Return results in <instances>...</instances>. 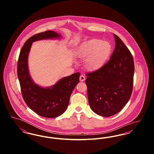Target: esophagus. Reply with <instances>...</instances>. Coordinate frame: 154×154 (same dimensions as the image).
I'll return each mask as SVG.
<instances>
[{
	"instance_id": "obj_1",
	"label": "esophagus",
	"mask_w": 154,
	"mask_h": 154,
	"mask_svg": "<svg viewBox=\"0 0 154 154\" xmlns=\"http://www.w3.org/2000/svg\"><path fill=\"white\" fill-rule=\"evenodd\" d=\"M85 80V77L83 75H81L80 77V81H84Z\"/></svg>"
}]
</instances>
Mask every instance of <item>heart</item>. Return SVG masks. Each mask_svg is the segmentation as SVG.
I'll use <instances>...</instances> for the list:
<instances>
[{"mask_svg": "<svg viewBox=\"0 0 154 154\" xmlns=\"http://www.w3.org/2000/svg\"><path fill=\"white\" fill-rule=\"evenodd\" d=\"M112 45L108 41L92 38L81 44L76 51L80 58L86 59L85 68L90 72L96 71L105 65L112 52Z\"/></svg>", "mask_w": 154, "mask_h": 154, "instance_id": "heart-1", "label": "heart"}]
</instances>
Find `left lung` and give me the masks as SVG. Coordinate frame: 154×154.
Returning <instances> with one entry per match:
<instances>
[{
  "mask_svg": "<svg viewBox=\"0 0 154 154\" xmlns=\"http://www.w3.org/2000/svg\"><path fill=\"white\" fill-rule=\"evenodd\" d=\"M116 48L110 59L100 69L87 74L88 102L92 111L103 117L122 110L132 95L134 61L121 39L114 34Z\"/></svg>",
  "mask_w": 154,
  "mask_h": 154,
  "instance_id": "obj_1",
  "label": "left lung"
}]
</instances>
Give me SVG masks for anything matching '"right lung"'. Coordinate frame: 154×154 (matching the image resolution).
<instances>
[{"label":"right lung","mask_w":154,"mask_h":154,"mask_svg":"<svg viewBox=\"0 0 154 154\" xmlns=\"http://www.w3.org/2000/svg\"><path fill=\"white\" fill-rule=\"evenodd\" d=\"M61 35L52 30L35 35L25 43L17 64V75L22 96L27 106L40 116L48 118L62 115L68 107L70 97L79 82L80 73L60 79L54 85L42 87L32 80L28 67V56L32 43L45 39H57Z\"/></svg>","instance_id":"add662e5"}]
</instances>
